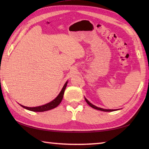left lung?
Masks as SVG:
<instances>
[{
    "mask_svg": "<svg viewBox=\"0 0 149 149\" xmlns=\"http://www.w3.org/2000/svg\"><path fill=\"white\" fill-rule=\"evenodd\" d=\"M84 99H85V100H86V102H87V104H88V105H89L90 106H91V107H93V108H94V109H97V110H100V111H116V110H118V109H103V108H101V107H97V106H95V105H93V104H91V102H90L89 101H88L86 98L84 97Z\"/></svg>",
    "mask_w": 149,
    "mask_h": 149,
    "instance_id": "obj_1",
    "label": "left lung"
}]
</instances>
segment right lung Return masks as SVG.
<instances>
[{"label":"right lung","instance_id":"add662e5","mask_svg":"<svg viewBox=\"0 0 149 149\" xmlns=\"http://www.w3.org/2000/svg\"><path fill=\"white\" fill-rule=\"evenodd\" d=\"M67 83H68V81H66L65 84H64V86H63L62 90H61V91H60V93H59L58 95L53 100H52L51 102H50L46 104H44V105H42V106H37V107H32L22 106V105H21V104H20V105L22 107H23L25 109L31 111H34V112L46 111H49V110L55 108V107L58 106L61 102V100L63 98V95H64L65 90L66 89V85H67Z\"/></svg>","mask_w":149,"mask_h":149}]
</instances>
